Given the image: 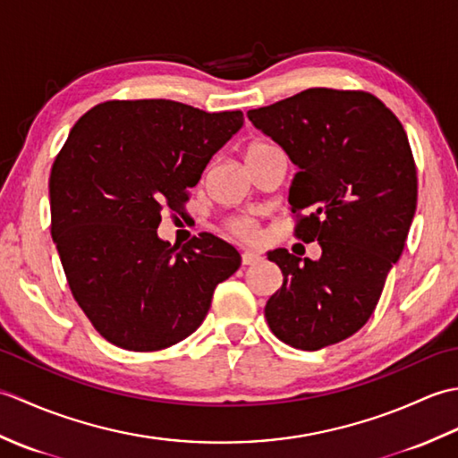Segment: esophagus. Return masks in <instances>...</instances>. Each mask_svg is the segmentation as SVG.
<instances>
[{
  "mask_svg": "<svg viewBox=\"0 0 458 458\" xmlns=\"http://www.w3.org/2000/svg\"><path fill=\"white\" fill-rule=\"evenodd\" d=\"M258 261H261V256L256 254V251H244V254H242V264L244 266H254Z\"/></svg>",
  "mask_w": 458,
  "mask_h": 458,
  "instance_id": "1",
  "label": "esophagus"
}]
</instances>
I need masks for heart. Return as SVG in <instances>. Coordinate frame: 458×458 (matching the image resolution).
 I'll use <instances>...</instances> for the list:
<instances>
[{
  "mask_svg": "<svg viewBox=\"0 0 458 458\" xmlns=\"http://www.w3.org/2000/svg\"><path fill=\"white\" fill-rule=\"evenodd\" d=\"M264 148H267V145L256 143V145H251L246 155L256 153L258 149H264ZM228 232H230L232 236L242 238V240H246V242H251V240H256L259 236L258 222H256V218H251V216H238V218L228 220Z\"/></svg>",
  "mask_w": 458,
  "mask_h": 458,
  "instance_id": "obj_1",
  "label": "heart"
}]
</instances>
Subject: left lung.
<instances>
[{"label":"left lung","mask_w":458,"mask_h":458,"mask_svg":"<svg viewBox=\"0 0 458 458\" xmlns=\"http://www.w3.org/2000/svg\"><path fill=\"white\" fill-rule=\"evenodd\" d=\"M248 118L297 167L289 189L295 236L323 250L317 261L269 251L284 285L267 301V325L299 350L336 344L372 317L405 246L417 207L405 130L362 90L309 89Z\"/></svg>","instance_id":"8db88e82"}]
</instances>
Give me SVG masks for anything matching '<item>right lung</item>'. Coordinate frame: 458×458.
I'll return each instance as SVG.
<instances>
[{
	"instance_id": "1",
	"label": "right lung",
	"mask_w": 458,
	"mask_h": 458,
	"mask_svg": "<svg viewBox=\"0 0 458 458\" xmlns=\"http://www.w3.org/2000/svg\"><path fill=\"white\" fill-rule=\"evenodd\" d=\"M244 114L173 100H112L74 123L48 179L51 236L72 297L108 343L153 352L200 327L212 293L242 264L202 232L182 248L157 236Z\"/></svg>"
}]
</instances>
